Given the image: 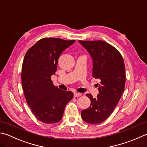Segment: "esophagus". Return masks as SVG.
Here are the masks:
<instances>
[{
    "instance_id": "34e87169",
    "label": "esophagus",
    "mask_w": 147,
    "mask_h": 147,
    "mask_svg": "<svg viewBox=\"0 0 147 147\" xmlns=\"http://www.w3.org/2000/svg\"><path fill=\"white\" fill-rule=\"evenodd\" d=\"M82 96V93H80V92H74V97H78V96Z\"/></svg>"
}]
</instances>
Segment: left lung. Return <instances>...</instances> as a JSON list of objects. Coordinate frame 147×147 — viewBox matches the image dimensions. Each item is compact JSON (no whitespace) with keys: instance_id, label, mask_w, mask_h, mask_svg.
<instances>
[{"instance_id":"obj_1","label":"left lung","mask_w":147,"mask_h":147,"mask_svg":"<svg viewBox=\"0 0 147 147\" xmlns=\"http://www.w3.org/2000/svg\"><path fill=\"white\" fill-rule=\"evenodd\" d=\"M92 58V76L100 80L99 94L94 98L86 96L90 105L82 111V119L88 123L105 121L118 105L125 89V68L123 59L115 47L102 40L78 41Z\"/></svg>"}]
</instances>
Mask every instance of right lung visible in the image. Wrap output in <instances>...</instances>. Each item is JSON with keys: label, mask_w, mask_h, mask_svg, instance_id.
Wrapping results in <instances>:
<instances>
[{"label": "right lung", "mask_w": 147, "mask_h": 147, "mask_svg": "<svg viewBox=\"0 0 147 147\" xmlns=\"http://www.w3.org/2000/svg\"><path fill=\"white\" fill-rule=\"evenodd\" d=\"M74 40L44 38L26 53L22 67V85L32 113L44 123H55L62 118L65 105L73 92L55 86L51 76L57 70L58 60Z\"/></svg>", "instance_id": "1"}]
</instances>
